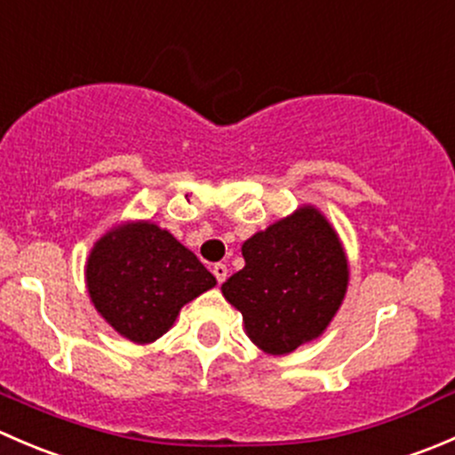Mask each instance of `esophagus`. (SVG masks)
I'll return each instance as SVG.
<instances>
[{
	"mask_svg": "<svg viewBox=\"0 0 455 455\" xmlns=\"http://www.w3.org/2000/svg\"><path fill=\"white\" fill-rule=\"evenodd\" d=\"M213 275H215V279H218V282L222 283L224 279H227V275H228L227 264H222V261H220V264H215V266H213Z\"/></svg>",
	"mask_w": 455,
	"mask_h": 455,
	"instance_id": "34e87169",
	"label": "esophagus"
}]
</instances>
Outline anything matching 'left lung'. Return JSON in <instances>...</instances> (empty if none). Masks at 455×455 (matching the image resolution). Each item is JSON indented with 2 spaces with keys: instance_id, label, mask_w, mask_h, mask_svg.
Here are the masks:
<instances>
[{
  "instance_id": "left-lung-1",
  "label": "left lung",
  "mask_w": 455,
  "mask_h": 455,
  "mask_svg": "<svg viewBox=\"0 0 455 455\" xmlns=\"http://www.w3.org/2000/svg\"><path fill=\"white\" fill-rule=\"evenodd\" d=\"M244 268L222 283L242 313L246 337L266 355H291L315 341L343 304L350 282L346 249L323 213L304 204L242 244Z\"/></svg>"
}]
</instances>
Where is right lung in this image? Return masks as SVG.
Instances as JSON below:
<instances>
[{"label": "right lung", "mask_w": 455, "mask_h": 455, "mask_svg": "<svg viewBox=\"0 0 455 455\" xmlns=\"http://www.w3.org/2000/svg\"><path fill=\"white\" fill-rule=\"evenodd\" d=\"M215 277L167 228L127 220L99 237L85 261L96 313L132 343H154L182 306L215 286Z\"/></svg>", "instance_id": "add662e5"}]
</instances>
